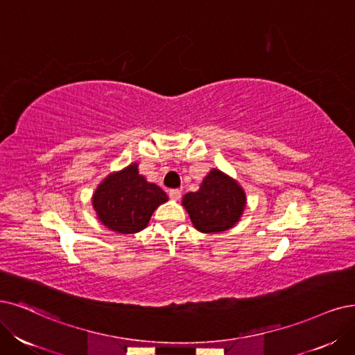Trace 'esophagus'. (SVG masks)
<instances>
[{
  "instance_id": "esophagus-1",
  "label": "esophagus",
  "mask_w": 355,
  "mask_h": 355,
  "mask_svg": "<svg viewBox=\"0 0 355 355\" xmlns=\"http://www.w3.org/2000/svg\"><path fill=\"white\" fill-rule=\"evenodd\" d=\"M169 199H173V200H178L180 198H181V191L178 190V189H173V190H169Z\"/></svg>"
}]
</instances>
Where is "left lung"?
<instances>
[{
    "label": "left lung",
    "mask_w": 355,
    "mask_h": 355,
    "mask_svg": "<svg viewBox=\"0 0 355 355\" xmlns=\"http://www.w3.org/2000/svg\"><path fill=\"white\" fill-rule=\"evenodd\" d=\"M181 205L196 230L203 234H218L239 224L247 198L237 180L212 168L200 182L199 190L184 194Z\"/></svg>",
    "instance_id": "left-lung-1"
}]
</instances>
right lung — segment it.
<instances>
[{
	"mask_svg": "<svg viewBox=\"0 0 355 355\" xmlns=\"http://www.w3.org/2000/svg\"><path fill=\"white\" fill-rule=\"evenodd\" d=\"M168 200L166 193L139 174V164L105 177L92 196V206L103 227L118 234H136Z\"/></svg>",
	"mask_w": 355,
	"mask_h": 355,
	"instance_id": "right-lung-1",
	"label": "right lung"
}]
</instances>
